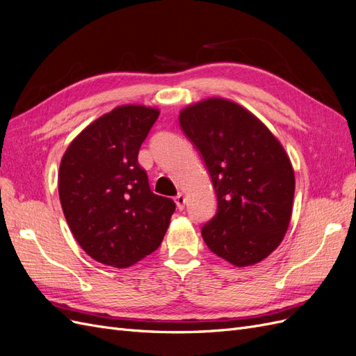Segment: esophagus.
I'll list each match as a JSON object with an SVG mask.
<instances>
[{
  "label": "esophagus",
  "mask_w": 356,
  "mask_h": 356,
  "mask_svg": "<svg viewBox=\"0 0 356 356\" xmlns=\"http://www.w3.org/2000/svg\"><path fill=\"white\" fill-rule=\"evenodd\" d=\"M175 203H177V208L179 211L184 209V207H186V197H184V195H182V193H179V195L175 196Z\"/></svg>",
  "instance_id": "1"
}]
</instances>
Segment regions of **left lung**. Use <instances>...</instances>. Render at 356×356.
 Segmentation results:
<instances>
[{"instance_id": "1", "label": "left lung", "mask_w": 356, "mask_h": 356, "mask_svg": "<svg viewBox=\"0 0 356 356\" xmlns=\"http://www.w3.org/2000/svg\"><path fill=\"white\" fill-rule=\"evenodd\" d=\"M179 124L196 145L217 195L202 227L209 250L236 267L263 261L282 242L296 177L282 144L242 105L208 98L186 106Z\"/></svg>"}]
</instances>
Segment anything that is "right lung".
<instances>
[{"instance_id":"obj_1","label":"right lung","mask_w":356,"mask_h":356,"mask_svg":"<svg viewBox=\"0 0 356 356\" xmlns=\"http://www.w3.org/2000/svg\"><path fill=\"white\" fill-rule=\"evenodd\" d=\"M160 111L120 105L72 139L59 166V199L75 241L93 260L124 268L156 251L175 211L149 190L138 152Z\"/></svg>"}]
</instances>
